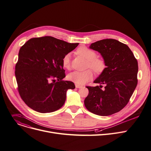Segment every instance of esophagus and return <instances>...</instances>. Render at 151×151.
<instances>
[{
	"mask_svg": "<svg viewBox=\"0 0 151 151\" xmlns=\"http://www.w3.org/2000/svg\"><path fill=\"white\" fill-rule=\"evenodd\" d=\"M75 87H76V88H81L83 87V86L79 85V84H75Z\"/></svg>",
	"mask_w": 151,
	"mask_h": 151,
	"instance_id": "1",
	"label": "esophagus"
}]
</instances>
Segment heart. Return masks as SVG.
Wrapping results in <instances>:
<instances>
[{
	"instance_id": "1",
	"label": "heart",
	"mask_w": 151,
	"mask_h": 151,
	"mask_svg": "<svg viewBox=\"0 0 151 151\" xmlns=\"http://www.w3.org/2000/svg\"><path fill=\"white\" fill-rule=\"evenodd\" d=\"M76 53L87 61V67L91 68L96 74H101L106 68L104 60L96 58V53L93 50L86 47H79ZM63 65L65 68L69 69L70 67V54H66L63 58ZM93 73L92 70L88 69L84 72L75 71L68 75V79L77 84H83L93 78Z\"/></svg>"
}]
</instances>
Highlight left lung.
<instances>
[{
	"label": "left lung",
	"mask_w": 151,
	"mask_h": 151,
	"mask_svg": "<svg viewBox=\"0 0 151 151\" xmlns=\"http://www.w3.org/2000/svg\"><path fill=\"white\" fill-rule=\"evenodd\" d=\"M89 48L101 54L106 68L93 81L99 86H87L88 95L85 106L98 115H112L126 106L137 87V60L127 45L115 39L100 40Z\"/></svg>",
	"instance_id": "left-lung-1"
}]
</instances>
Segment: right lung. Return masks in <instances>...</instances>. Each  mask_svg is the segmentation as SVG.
Masks as SVG:
<instances>
[{"instance_id":"add662e5","label":"right lung","mask_w":151,"mask_h":151,"mask_svg":"<svg viewBox=\"0 0 151 151\" xmlns=\"http://www.w3.org/2000/svg\"><path fill=\"white\" fill-rule=\"evenodd\" d=\"M78 44L44 36L30 39L20 48L15 75L19 95L29 107L44 114L64 105L67 91L75 86L63 80V58Z\"/></svg>"}]
</instances>
